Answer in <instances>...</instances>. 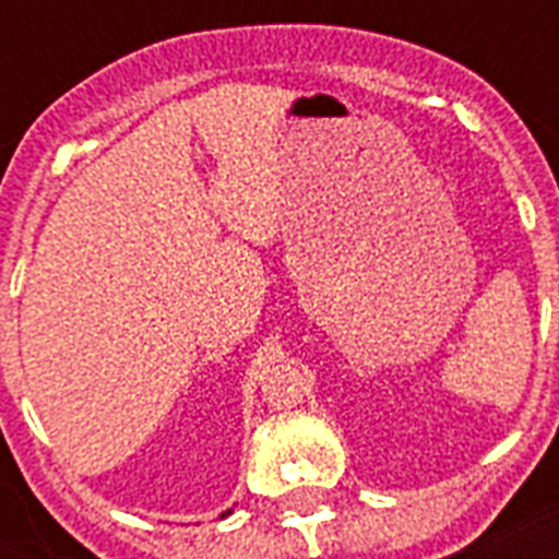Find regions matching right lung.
Returning <instances> with one entry per match:
<instances>
[{
	"mask_svg": "<svg viewBox=\"0 0 559 559\" xmlns=\"http://www.w3.org/2000/svg\"><path fill=\"white\" fill-rule=\"evenodd\" d=\"M228 513H231V511H226V513H223V516H228Z\"/></svg>",
	"mask_w": 559,
	"mask_h": 559,
	"instance_id": "1",
	"label": "right lung"
}]
</instances>
